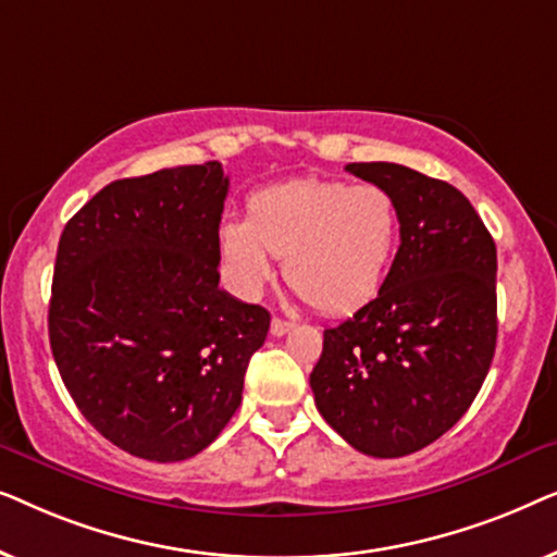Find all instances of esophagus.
Returning <instances> with one entry per match:
<instances>
[{
  "label": "esophagus",
  "instance_id": "34e87169",
  "mask_svg": "<svg viewBox=\"0 0 557 557\" xmlns=\"http://www.w3.org/2000/svg\"><path fill=\"white\" fill-rule=\"evenodd\" d=\"M288 330H294V322H286V319H281V317L271 319V334H273V337H284Z\"/></svg>",
  "mask_w": 557,
  "mask_h": 557
}]
</instances>
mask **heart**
Segmentation results:
<instances>
[{
  "label": "heart",
  "mask_w": 557,
  "mask_h": 557,
  "mask_svg": "<svg viewBox=\"0 0 557 557\" xmlns=\"http://www.w3.org/2000/svg\"><path fill=\"white\" fill-rule=\"evenodd\" d=\"M220 258L240 294L253 296L284 258V276L324 314H347L383 288L400 246V210L377 185L301 177L248 197L246 220L225 218Z\"/></svg>",
  "instance_id": "b5f03b06"
}]
</instances>
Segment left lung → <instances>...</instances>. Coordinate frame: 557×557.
I'll list each match as a JSON object with an SVG mask.
<instances>
[{
	"mask_svg": "<svg viewBox=\"0 0 557 557\" xmlns=\"http://www.w3.org/2000/svg\"><path fill=\"white\" fill-rule=\"evenodd\" d=\"M347 172L385 187L400 248L383 288L324 330L309 375L324 421L357 451H421L474 403L497 347V248L459 189L393 162Z\"/></svg>",
	"mask_w": 557,
	"mask_h": 557,
	"instance_id": "left-lung-1",
	"label": "left lung"
}]
</instances>
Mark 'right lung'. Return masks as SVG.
Here are the masks:
<instances>
[{
  "instance_id": "obj_1",
  "label": "right lung",
  "mask_w": 557,
  "mask_h": 557,
  "mask_svg": "<svg viewBox=\"0 0 557 557\" xmlns=\"http://www.w3.org/2000/svg\"><path fill=\"white\" fill-rule=\"evenodd\" d=\"M220 162L116 180L67 220L48 311L60 377L126 454L185 461L243 398L271 314L218 288Z\"/></svg>"
}]
</instances>
